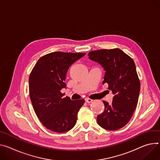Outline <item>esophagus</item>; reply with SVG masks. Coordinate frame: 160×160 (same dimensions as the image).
I'll return each mask as SVG.
<instances>
[{
	"mask_svg": "<svg viewBox=\"0 0 160 160\" xmlns=\"http://www.w3.org/2000/svg\"><path fill=\"white\" fill-rule=\"evenodd\" d=\"M93 100L92 99H91V98H85V101L87 103H91L92 101Z\"/></svg>",
	"mask_w": 160,
	"mask_h": 160,
	"instance_id": "obj_1",
	"label": "esophagus"
}]
</instances>
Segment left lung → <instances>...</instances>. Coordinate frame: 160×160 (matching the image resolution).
<instances>
[{
	"label": "left lung",
	"instance_id": "8db88e82",
	"mask_svg": "<svg viewBox=\"0 0 160 160\" xmlns=\"http://www.w3.org/2000/svg\"><path fill=\"white\" fill-rule=\"evenodd\" d=\"M88 55L104 68L103 84L107 83L114 94L112 104L103 101L105 110L97 122L105 129H119L129 121L138 103L140 82L134 61L119 48L91 51Z\"/></svg>",
	"mask_w": 160,
	"mask_h": 160
}]
</instances>
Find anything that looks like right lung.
<instances>
[{"label":"right lung","mask_w":160,"mask_h":160,"mask_svg":"<svg viewBox=\"0 0 160 160\" xmlns=\"http://www.w3.org/2000/svg\"><path fill=\"white\" fill-rule=\"evenodd\" d=\"M84 53L55 52L41 57L30 76L29 95L34 110L42 125L57 133L68 132L77 122L83 99L71 100L61 91L70 66Z\"/></svg>","instance_id":"right-lung-1"}]
</instances>
